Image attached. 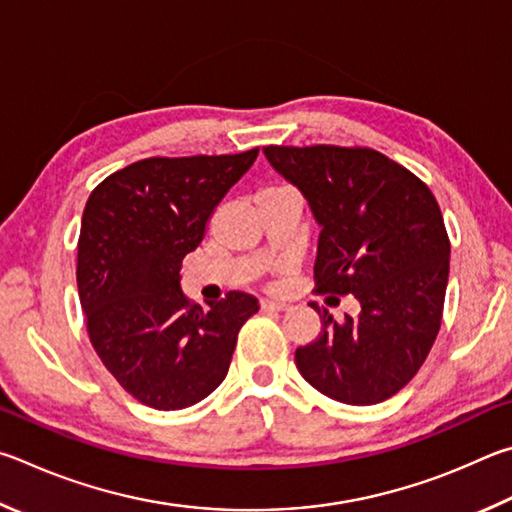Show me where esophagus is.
Returning <instances> with one entry per match:
<instances>
[{"label":"esophagus","instance_id":"obj_1","mask_svg":"<svg viewBox=\"0 0 512 512\" xmlns=\"http://www.w3.org/2000/svg\"><path fill=\"white\" fill-rule=\"evenodd\" d=\"M261 308L263 310H285V308H288V303H281V301H270V299H263L261 301Z\"/></svg>","mask_w":512,"mask_h":512}]
</instances>
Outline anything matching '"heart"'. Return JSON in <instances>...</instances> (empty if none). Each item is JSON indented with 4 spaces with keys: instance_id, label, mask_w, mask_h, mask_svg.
Listing matches in <instances>:
<instances>
[{
    "instance_id": "obj_1",
    "label": "heart",
    "mask_w": 512,
    "mask_h": 512,
    "mask_svg": "<svg viewBox=\"0 0 512 512\" xmlns=\"http://www.w3.org/2000/svg\"><path fill=\"white\" fill-rule=\"evenodd\" d=\"M276 191H290V188H285V186H270V188H265L263 193H276Z\"/></svg>"
}]
</instances>
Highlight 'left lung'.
Instances as JSON below:
<instances>
[{"instance_id": "1", "label": "left lung", "mask_w": 512, "mask_h": 512, "mask_svg": "<svg viewBox=\"0 0 512 512\" xmlns=\"http://www.w3.org/2000/svg\"><path fill=\"white\" fill-rule=\"evenodd\" d=\"M265 157L319 222V292L353 294L360 315L319 310L321 335L294 353L299 373L344 405L405 387L432 351L450 276V238L434 193L371 148L267 146Z\"/></svg>"}]
</instances>
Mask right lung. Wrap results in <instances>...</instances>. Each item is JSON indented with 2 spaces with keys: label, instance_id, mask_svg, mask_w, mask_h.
Returning <instances> with one entry per match:
<instances>
[{
  "label": "right lung",
  "instance_id": "right-lung-1",
  "mask_svg": "<svg viewBox=\"0 0 512 512\" xmlns=\"http://www.w3.org/2000/svg\"><path fill=\"white\" fill-rule=\"evenodd\" d=\"M238 155L150 157L98 184L78 238V297L87 335L116 382L152 409H184L218 389L238 330L258 299L229 292L209 308L179 288V267L206 222L247 173Z\"/></svg>",
  "mask_w": 512,
  "mask_h": 512
}]
</instances>
